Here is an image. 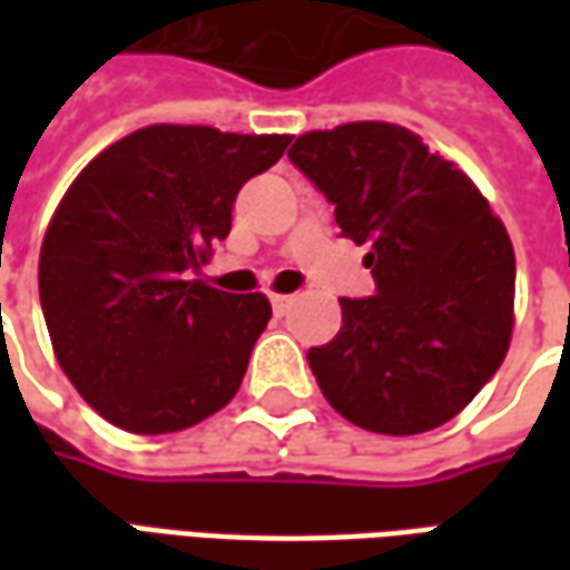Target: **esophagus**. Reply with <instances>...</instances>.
I'll return each mask as SVG.
<instances>
[{
    "mask_svg": "<svg viewBox=\"0 0 570 570\" xmlns=\"http://www.w3.org/2000/svg\"><path fill=\"white\" fill-rule=\"evenodd\" d=\"M289 305H293V296H272L274 314H286V311H289Z\"/></svg>",
    "mask_w": 570,
    "mask_h": 570,
    "instance_id": "34e87169",
    "label": "esophagus"
}]
</instances>
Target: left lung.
Masks as SVG:
<instances>
[{"mask_svg": "<svg viewBox=\"0 0 570 570\" xmlns=\"http://www.w3.org/2000/svg\"><path fill=\"white\" fill-rule=\"evenodd\" d=\"M289 161L372 244L375 296L342 298V330L311 347L330 406L372 433L409 436L452 421L507 357L515 256L464 170L387 121L302 134Z\"/></svg>", "mask_w": 570, "mask_h": 570, "instance_id": "obj_1", "label": "left lung"}]
</instances>
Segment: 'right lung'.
Wrapping results in <instances>:
<instances>
[{"mask_svg":"<svg viewBox=\"0 0 570 570\" xmlns=\"http://www.w3.org/2000/svg\"><path fill=\"white\" fill-rule=\"evenodd\" d=\"M286 146V134L151 125L69 186L42 240L39 298L60 370L109 424L174 433L237 394L272 305L191 272L232 232L240 186Z\"/></svg>","mask_w":570,"mask_h":570,"instance_id":"1","label":"right lung"}]
</instances>
